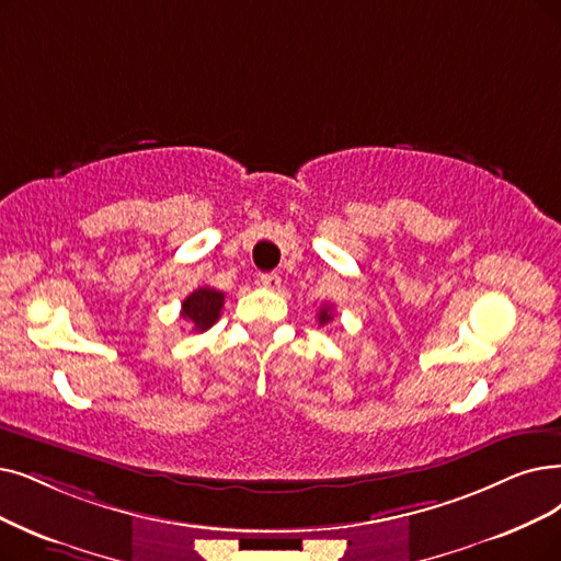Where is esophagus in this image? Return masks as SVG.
Instances as JSON below:
<instances>
[{"label": "esophagus", "mask_w": 561, "mask_h": 561, "mask_svg": "<svg viewBox=\"0 0 561 561\" xmlns=\"http://www.w3.org/2000/svg\"><path fill=\"white\" fill-rule=\"evenodd\" d=\"M257 283L266 289H280V276L278 274H262Z\"/></svg>", "instance_id": "1"}]
</instances>
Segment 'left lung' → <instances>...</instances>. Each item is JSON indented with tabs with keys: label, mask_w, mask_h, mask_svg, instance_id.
I'll return each instance as SVG.
<instances>
[{
	"label": "left lung",
	"mask_w": 561,
	"mask_h": 561,
	"mask_svg": "<svg viewBox=\"0 0 561 561\" xmlns=\"http://www.w3.org/2000/svg\"><path fill=\"white\" fill-rule=\"evenodd\" d=\"M318 320H320V324H329V322L333 320V316H331V306H324V308L320 310V316H318Z\"/></svg>",
	"instance_id": "obj_1"
}]
</instances>
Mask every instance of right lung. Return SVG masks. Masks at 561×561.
I'll list each match as a JSON object with an SVG mask.
<instances>
[{"label": "right lung", "instance_id": "right-lung-1", "mask_svg": "<svg viewBox=\"0 0 561 561\" xmlns=\"http://www.w3.org/2000/svg\"><path fill=\"white\" fill-rule=\"evenodd\" d=\"M222 301H226V295L218 293L214 287H197L195 293H191L184 304H182V318L193 324V331L203 333L211 329L218 318H220V308Z\"/></svg>", "mask_w": 561, "mask_h": 561}]
</instances>
